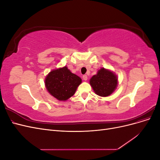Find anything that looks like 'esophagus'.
Wrapping results in <instances>:
<instances>
[{"instance_id": "34e87169", "label": "esophagus", "mask_w": 160, "mask_h": 160, "mask_svg": "<svg viewBox=\"0 0 160 160\" xmlns=\"http://www.w3.org/2000/svg\"><path fill=\"white\" fill-rule=\"evenodd\" d=\"M83 79L85 80V81H87L88 80V75H83Z\"/></svg>"}]
</instances>
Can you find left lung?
<instances>
[{"instance_id":"1","label":"left lung","mask_w":160,"mask_h":160,"mask_svg":"<svg viewBox=\"0 0 160 160\" xmlns=\"http://www.w3.org/2000/svg\"><path fill=\"white\" fill-rule=\"evenodd\" d=\"M90 84L97 95L107 97L111 95L118 85V78L113 72L104 68L90 79Z\"/></svg>"}]
</instances>
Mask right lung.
<instances>
[{
	"label": "right lung",
	"mask_w": 160,
	"mask_h": 160,
	"mask_svg": "<svg viewBox=\"0 0 160 160\" xmlns=\"http://www.w3.org/2000/svg\"><path fill=\"white\" fill-rule=\"evenodd\" d=\"M81 83L80 77L72 73L67 67L51 71L45 79L48 91L60 101H65L73 95Z\"/></svg>",
	"instance_id": "add662e5"
}]
</instances>
